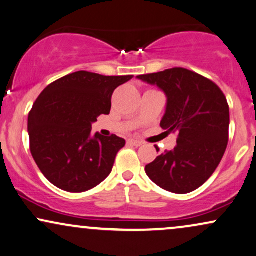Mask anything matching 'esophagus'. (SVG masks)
Returning <instances> with one entry per match:
<instances>
[{
  "mask_svg": "<svg viewBox=\"0 0 256 256\" xmlns=\"http://www.w3.org/2000/svg\"><path fill=\"white\" fill-rule=\"evenodd\" d=\"M128 143H130L131 145H134V146H136V148H138V146H140L142 144V142H139V140H134V139H130V140H128Z\"/></svg>",
  "mask_w": 256,
  "mask_h": 256,
  "instance_id": "obj_1",
  "label": "esophagus"
}]
</instances>
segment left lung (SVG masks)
I'll list each match as a JSON object with an SVG mask.
<instances>
[{
    "instance_id": "8db88e82",
    "label": "left lung",
    "mask_w": 256,
    "mask_h": 256,
    "mask_svg": "<svg viewBox=\"0 0 256 256\" xmlns=\"http://www.w3.org/2000/svg\"><path fill=\"white\" fill-rule=\"evenodd\" d=\"M137 79L163 90L166 108L160 126L178 134L177 146L148 164L145 172L166 192H192L214 174L227 148V99L212 80L180 67Z\"/></svg>"
}]
</instances>
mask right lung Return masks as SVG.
Masks as SVG:
<instances>
[{
  "label": "right lung",
  "instance_id": "1",
  "mask_svg": "<svg viewBox=\"0 0 256 256\" xmlns=\"http://www.w3.org/2000/svg\"><path fill=\"white\" fill-rule=\"evenodd\" d=\"M134 76H106L79 70L52 82L28 116L30 152L52 184L84 192L111 174L125 140L116 134L90 136L92 124L111 111L114 90Z\"/></svg>",
  "mask_w": 256,
  "mask_h": 256
}]
</instances>
